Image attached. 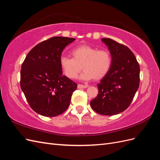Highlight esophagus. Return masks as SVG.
Returning <instances> with one entry per match:
<instances>
[{
  "mask_svg": "<svg viewBox=\"0 0 160 160\" xmlns=\"http://www.w3.org/2000/svg\"><path fill=\"white\" fill-rule=\"evenodd\" d=\"M88 88V85H86L78 84V85H77V88H78V89H81V88Z\"/></svg>",
  "mask_w": 160,
  "mask_h": 160,
  "instance_id": "34e87169",
  "label": "esophagus"
}]
</instances>
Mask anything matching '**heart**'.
<instances>
[{
  "label": "heart",
  "instance_id": "obj_1",
  "mask_svg": "<svg viewBox=\"0 0 160 160\" xmlns=\"http://www.w3.org/2000/svg\"><path fill=\"white\" fill-rule=\"evenodd\" d=\"M72 58L62 55L60 58V66L65 75L69 79H75L84 69L80 78L84 80H99L108 73L112 59L107 49H98L89 45H82L71 51Z\"/></svg>",
  "mask_w": 160,
  "mask_h": 160
}]
</instances>
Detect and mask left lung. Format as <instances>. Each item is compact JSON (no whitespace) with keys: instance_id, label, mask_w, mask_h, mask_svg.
Here are the masks:
<instances>
[{"instance_id":"left-lung-1","label":"left lung","mask_w":160,"mask_h":160,"mask_svg":"<svg viewBox=\"0 0 160 160\" xmlns=\"http://www.w3.org/2000/svg\"><path fill=\"white\" fill-rule=\"evenodd\" d=\"M101 41L108 46L112 59L108 73L98 85L99 93L91 101V108L103 115H113L126 109L139 85L140 68L132 51L109 38Z\"/></svg>"}]
</instances>
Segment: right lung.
<instances>
[{
  "label": "right lung",
  "instance_id": "obj_1",
  "mask_svg": "<svg viewBox=\"0 0 160 160\" xmlns=\"http://www.w3.org/2000/svg\"><path fill=\"white\" fill-rule=\"evenodd\" d=\"M74 38L54 37L38 43L28 53L21 70V88L36 113L55 117L68 108L77 85L62 75V52Z\"/></svg>",
  "mask_w": 160,
  "mask_h": 160
}]
</instances>
